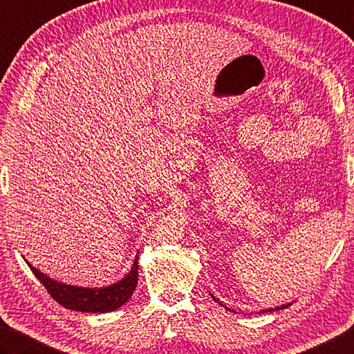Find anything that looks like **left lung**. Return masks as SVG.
Returning <instances> with one entry per match:
<instances>
[{"label":"left lung","mask_w":354,"mask_h":354,"mask_svg":"<svg viewBox=\"0 0 354 354\" xmlns=\"http://www.w3.org/2000/svg\"><path fill=\"white\" fill-rule=\"evenodd\" d=\"M286 306H290V304H286V305H282V306H276V308H270L268 311H276V310H283V308H286Z\"/></svg>","instance_id":"8db88e82"}]
</instances>
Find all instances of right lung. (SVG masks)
<instances>
[{
  "mask_svg": "<svg viewBox=\"0 0 354 354\" xmlns=\"http://www.w3.org/2000/svg\"><path fill=\"white\" fill-rule=\"evenodd\" d=\"M28 265L38 281L44 285L52 299H55L64 308L83 313H108L120 308L129 301L138 281V254L128 274L122 281L104 286V288H83V286L66 285L43 274L29 262Z\"/></svg>",
  "mask_w": 354,
  "mask_h": 354,
  "instance_id": "1",
  "label": "right lung"
}]
</instances>
